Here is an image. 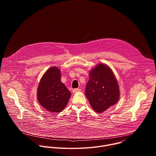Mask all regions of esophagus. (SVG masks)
<instances>
[{"instance_id":"34e87169","label":"esophagus","mask_w":156,"mask_h":156,"mask_svg":"<svg viewBox=\"0 0 156 156\" xmlns=\"http://www.w3.org/2000/svg\"><path fill=\"white\" fill-rule=\"evenodd\" d=\"M81 91V89H79V88H75V89H73V93H75L76 92H79Z\"/></svg>"}]
</instances>
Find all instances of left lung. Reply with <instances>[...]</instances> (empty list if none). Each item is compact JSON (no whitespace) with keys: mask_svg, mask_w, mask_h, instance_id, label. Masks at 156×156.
Masks as SVG:
<instances>
[{"mask_svg":"<svg viewBox=\"0 0 156 156\" xmlns=\"http://www.w3.org/2000/svg\"><path fill=\"white\" fill-rule=\"evenodd\" d=\"M89 75L86 96L96 112L102 113L118 102L120 98L118 82L112 70L104 63L98 64Z\"/></svg>","mask_w":156,"mask_h":156,"instance_id":"1","label":"left lung"}]
</instances>
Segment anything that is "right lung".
Listing matches in <instances>:
<instances>
[{
  "mask_svg": "<svg viewBox=\"0 0 156 156\" xmlns=\"http://www.w3.org/2000/svg\"><path fill=\"white\" fill-rule=\"evenodd\" d=\"M71 93L61 82L60 70L52 66L41 78L37 90V98L44 108L53 113H58L67 104Z\"/></svg>",
  "mask_w": 156,
  "mask_h": 156,
  "instance_id": "1",
  "label": "right lung"
}]
</instances>
